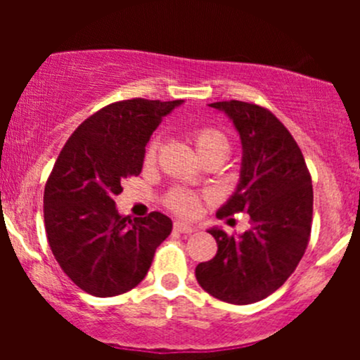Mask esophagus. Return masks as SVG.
Instances as JSON below:
<instances>
[{
	"label": "esophagus",
	"instance_id": "34e87169",
	"mask_svg": "<svg viewBox=\"0 0 360 360\" xmlns=\"http://www.w3.org/2000/svg\"><path fill=\"white\" fill-rule=\"evenodd\" d=\"M174 231H177V233L191 235V233H193V231H195V226H191V224L183 223V221H176V223H174Z\"/></svg>",
	"mask_w": 360,
	"mask_h": 360
}]
</instances>
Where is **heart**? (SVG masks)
I'll return each mask as SVG.
<instances>
[{
  "instance_id": "obj_1",
  "label": "heart",
  "mask_w": 360,
  "mask_h": 360,
  "mask_svg": "<svg viewBox=\"0 0 360 360\" xmlns=\"http://www.w3.org/2000/svg\"><path fill=\"white\" fill-rule=\"evenodd\" d=\"M191 143H193L195 150L200 155L203 162L209 160H224L230 153V141L228 137L221 132L216 127H198L191 132ZM158 153V141H150L144 151V163L151 165L157 160ZM167 205L172 209L174 212L181 214V216L191 217L198 212V198L193 193L186 190H174L170 191L167 197Z\"/></svg>"
}]
</instances>
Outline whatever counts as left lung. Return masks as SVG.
Returning <instances> with one entry per match:
<instances>
[{
  "mask_svg": "<svg viewBox=\"0 0 360 360\" xmlns=\"http://www.w3.org/2000/svg\"><path fill=\"white\" fill-rule=\"evenodd\" d=\"M237 129L240 179L217 216L248 212L250 228L237 237L214 226L217 254L195 268L203 291L250 304L277 291L303 257L311 231L314 190L303 153L274 112L242 101L212 103Z\"/></svg>",
  "mask_w": 360,
  "mask_h": 360,
  "instance_id": "left-lung-1",
  "label": "left lung"
}]
</instances>
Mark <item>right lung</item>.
I'll list each match as a JSON object with an SVG mask.
<instances>
[{
    "label": "right lung",
    "instance_id": "obj_1",
    "mask_svg": "<svg viewBox=\"0 0 360 360\" xmlns=\"http://www.w3.org/2000/svg\"><path fill=\"white\" fill-rule=\"evenodd\" d=\"M181 104H110L72 132L53 165L43 197L46 238L64 274L92 296H118L141 284L172 231L162 212L120 216L115 197L123 179L139 176L151 134Z\"/></svg>",
    "mask_w": 360,
    "mask_h": 360
}]
</instances>
